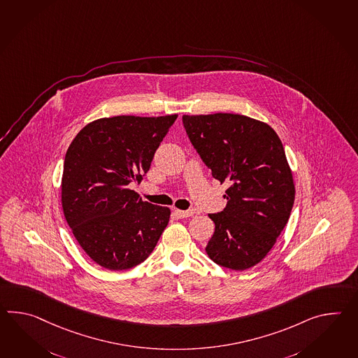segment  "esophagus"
Segmentation results:
<instances>
[{
    "instance_id": "34e87169",
    "label": "esophagus",
    "mask_w": 358,
    "mask_h": 358,
    "mask_svg": "<svg viewBox=\"0 0 358 358\" xmlns=\"http://www.w3.org/2000/svg\"><path fill=\"white\" fill-rule=\"evenodd\" d=\"M175 215L178 218H186V217H191L194 215V210H180V209H176Z\"/></svg>"
}]
</instances>
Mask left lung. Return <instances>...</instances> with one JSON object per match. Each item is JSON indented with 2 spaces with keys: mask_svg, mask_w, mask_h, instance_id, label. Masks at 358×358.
Segmentation results:
<instances>
[{
  "mask_svg": "<svg viewBox=\"0 0 358 358\" xmlns=\"http://www.w3.org/2000/svg\"><path fill=\"white\" fill-rule=\"evenodd\" d=\"M183 127L212 176L229 183L222 212L212 213L206 252L213 262L244 271L275 245L294 204L293 175L272 128L240 114L183 115Z\"/></svg>",
  "mask_w": 358,
  "mask_h": 358,
  "instance_id": "left-lung-1",
  "label": "left lung"
}]
</instances>
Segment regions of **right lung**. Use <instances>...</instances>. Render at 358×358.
Returning a JSON list of instances; mask_svg holds the SVG:
<instances>
[{"label": "right lung", "instance_id": "obj_1", "mask_svg": "<svg viewBox=\"0 0 358 358\" xmlns=\"http://www.w3.org/2000/svg\"><path fill=\"white\" fill-rule=\"evenodd\" d=\"M176 120L177 114L94 120L66 150L64 215L82 249L103 268L143 262L167 227L171 210L143 201L128 185L143 180Z\"/></svg>", "mask_w": 358, "mask_h": 358}]
</instances>
